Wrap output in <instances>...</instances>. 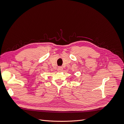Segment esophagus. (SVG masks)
Wrapping results in <instances>:
<instances>
[{
	"label": "esophagus",
	"instance_id": "1",
	"mask_svg": "<svg viewBox=\"0 0 124 124\" xmlns=\"http://www.w3.org/2000/svg\"><path fill=\"white\" fill-rule=\"evenodd\" d=\"M62 70H63L62 67H58V69H57V70H58V72H62Z\"/></svg>",
	"mask_w": 124,
	"mask_h": 124
}]
</instances>
